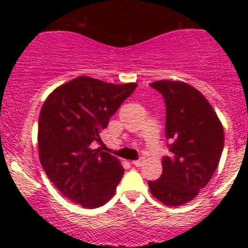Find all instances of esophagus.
I'll list each match as a JSON object with an SVG mask.
<instances>
[{
    "mask_svg": "<svg viewBox=\"0 0 248 248\" xmlns=\"http://www.w3.org/2000/svg\"><path fill=\"white\" fill-rule=\"evenodd\" d=\"M144 163V160L143 159H140V160H134V161H131V164L134 166H137V168H140V166L143 165Z\"/></svg>",
    "mask_w": 248,
    "mask_h": 248,
    "instance_id": "1",
    "label": "esophagus"
}]
</instances>
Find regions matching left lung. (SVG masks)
<instances>
[{"label": "left lung", "mask_w": 248, "mask_h": 248, "mask_svg": "<svg viewBox=\"0 0 248 248\" xmlns=\"http://www.w3.org/2000/svg\"><path fill=\"white\" fill-rule=\"evenodd\" d=\"M150 85L165 99L170 155L163 157V174L149 181V189L164 205H185L207 185L218 166L225 144L222 124L209 100L192 85L169 79Z\"/></svg>", "instance_id": "1"}]
</instances>
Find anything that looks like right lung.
Returning a JSON list of instances; mask_svg holds the SVG:
<instances>
[{"mask_svg": "<svg viewBox=\"0 0 248 248\" xmlns=\"http://www.w3.org/2000/svg\"><path fill=\"white\" fill-rule=\"evenodd\" d=\"M137 83L113 84L87 76L59 85L45 100L38 120L39 161L58 191L85 209L108 202L124 169L93 141Z\"/></svg>", "mask_w": 248, "mask_h": 248, "instance_id": "obj_1", "label": "right lung"}]
</instances>
